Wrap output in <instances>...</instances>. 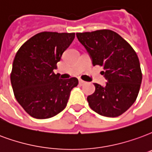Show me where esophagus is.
I'll use <instances>...</instances> for the list:
<instances>
[{
  "mask_svg": "<svg viewBox=\"0 0 152 152\" xmlns=\"http://www.w3.org/2000/svg\"><path fill=\"white\" fill-rule=\"evenodd\" d=\"M85 83H86V82L84 81V80H79V84H80V85H85Z\"/></svg>",
  "mask_w": 152,
  "mask_h": 152,
  "instance_id": "1",
  "label": "esophagus"
}]
</instances>
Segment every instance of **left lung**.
<instances>
[{
	"label": "left lung",
	"mask_w": 152,
	"mask_h": 152,
	"mask_svg": "<svg viewBox=\"0 0 152 152\" xmlns=\"http://www.w3.org/2000/svg\"><path fill=\"white\" fill-rule=\"evenodd\" d=\"M93 64L104 67V86L94 84L95 92L87 97L90 108L100 115L114 118L134 103L142 83V72L136 52L114 31L101 30L76 33Z\"/></svg>",
	"instance_id": "left-lung-1"
}]
</instances>
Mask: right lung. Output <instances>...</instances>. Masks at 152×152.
I'll return each instance as SVG.
<instances>
[{
	"label": "right lung",
	"instance_id": "obj_1",
	"mask_svg": "<svg viewBox=\"0 0 152 152\" xmlns=\"http://www.w3.org/2000/svg\"><path fill=\"white\" fill-rule=\"evenodd\" d=\"M75 39V33L42 32L25 42L13 59L10 76L15 98L38 119L56 116L66 107L76 77L59 79L56 64Z\"/></svg>",
	"mask_w": 152,
	"mask_h": 152
}]
</instances>
